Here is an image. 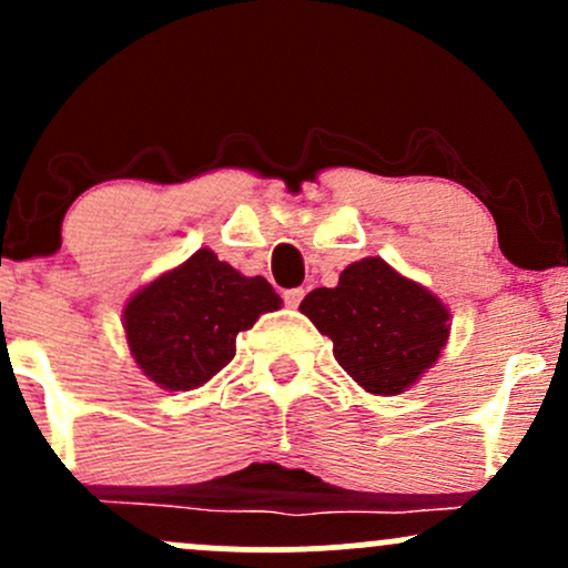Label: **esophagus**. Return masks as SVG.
Listing matches in <instances>:
<instances>
[{
    "label": "esophagus",
    "mask_w": 568,
    "mask_h": 568,
    "mask_svg": "<svg viewBox=\"0 0 568 568\" xmlns=\"http://www.w3.org/2000/svg\"><path fill=\"white\" fill-rule=\"evenodd\" d=\"M283 298H285V304H288V306H298V304H302V298H304V288L285 291Z\"/></svg>",
    "instance_id": "esophagus-1"
}]
</instances>
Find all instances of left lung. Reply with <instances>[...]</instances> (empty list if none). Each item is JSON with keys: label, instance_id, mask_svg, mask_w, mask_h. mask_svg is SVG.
I'll return each instance as SVG.
<instances>
[{"label": "left lung", "instance_id": "left-lung-1", "mask_svg": "<svg viewBox=\"0 0 568 568\" xmlns=\"http://www.w3.org/2000/svg\"><path fill=\"white\" fill-rule=\"evenodd\" d=\"M298 310L371 395L406 393L438 361L452 331L446 304L379 256L349 264L336 288L306 293Z\"/></svg>", "mask_w": 568, "mask_h": 568}]
</instances>
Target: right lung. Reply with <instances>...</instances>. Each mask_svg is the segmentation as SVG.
<instances>
[{
	"instance_id": "right-lung-1",
	"label": "right lung",
	"mask_w": 568,
	"mask_h": 568,
	"mask_svg": "<svg viewBox=\"0 0 568 568\" xmlns=\"http://www.w3.org/2000/svg\"><path fill=\"white\" fill-rule=\"evenodd\" d=\"M283 304L264 277H245L211 247L130 296V355L168 393L197 389L237 352V334Z\"/></svg>"
}]
</instances>
